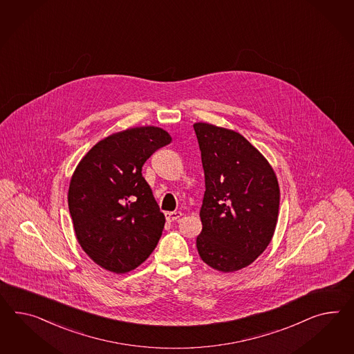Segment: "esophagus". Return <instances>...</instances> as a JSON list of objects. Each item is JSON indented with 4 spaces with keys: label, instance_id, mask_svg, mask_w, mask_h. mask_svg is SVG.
Listing matches in <instances>:
<instances>
[{
    "label": "esophagus",
    "instance_id": "esophagus-1",
    "mask_svg": "<svg viewBox=\"0 0 354 354\" xmlns=\"http://www.w3.org/2000/svg\"><path fill=\"white\" fill-rule=\"evenodd\" d=\"M182 212L180 211H172V212H166L165 216L167 221H174V220H178L179 218H182Z\"/></svg>",
    "mask_w": 354,
    "mask_h": 354
}]
</instances>
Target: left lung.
<instances>
[{"mask_svg":"<svg viewBox=\"0 0 354 354\" xmlns=\"http://www.w3.org/2000/svg\"><path fill=\"white\" fill-rule=\"evenodd\" d=\"M193 127L206 187L197 250L209 267L236 272L254 263L273 239L277 176L267 158L237 131L206 122Z\"/></svg>","mask_w":354,"mask_h":354,"instance_id":"left-lung-1","label":"left lung"}]
</instances>
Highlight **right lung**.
<instances>
[{
    "mask_svg": "<svg viewBox=\"0 0 354 354\" xmlns=\"http://www.w3.org/2000/svg\"><path fill=\"white\" fill-rule=\"evenodd\" d=\"M171 140L157 126L131 127L97 142L77 165L68 206L80 246L99 267L127 273L157 246L165 215L142 167Z\"/></svg>",
    "mask_w": 354,
    "mask_h": 354,
    "instance_id": "obj_1",
    "label": "right lung"
}]
</instances>
